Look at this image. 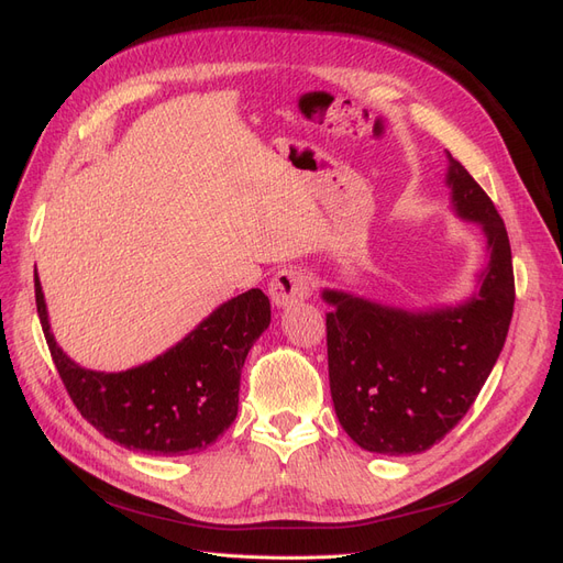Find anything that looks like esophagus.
Returning <instances> with one entry per match:
<instances>
[{"label": "esophagus", "instance_id": "obj_1", "mask_svg": "<svg viewBox=\"0 0 563 563\" xmlns=\"http://www.w3.org/2000/svg\"><path fill=\"white\" fill-rule=\"evenodd\" d=\"M268 295L278 308H287L308 299V295H311V285H308V278L301 271L283 268L274 276V280H271Z\"/></svg>", "mask_w": 563, "mask_h": 563}]
</instances>
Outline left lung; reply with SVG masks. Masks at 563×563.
Returning <instances> with one entry per match:
<instances>
[{"label": "left lung", "mask_w": 563, "mask_h": 563, "mask_svg": "<svg viewBox=\"0 0 563 563\" xmlns=\"http://www.w3.org/2000/svg\"><path fill=\"white\" fill-rule=\"evenodd\" d=\"M451 210L486 239L475 289L456 303L388 306L322 289L336 419L365 451L421 453L473 407L505 346L515 308L512 252L492 198L446 152Z\"/></svg>", "instance_id": "1"}]
</instances>
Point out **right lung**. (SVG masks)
<instances>
[{"mask_svg": "<svg viewBox=\"0 0 563 563\" xmlns=\"http://www.w3.org/2000/svg\"><path fill=\"white\" fill-rule=\"evenodd\" d=\"M34 295L51 357L84 419L107 440L154 456L201 451L235 421L241 369L271 322L268 297L247 289L217 306L166 353L125 372H98L58 346L37 268Z\"/></svg>", "mask_w": 563, "mask_h": 563, "instance_id": "obj_1", "label": "right lung"}]
</instances>
